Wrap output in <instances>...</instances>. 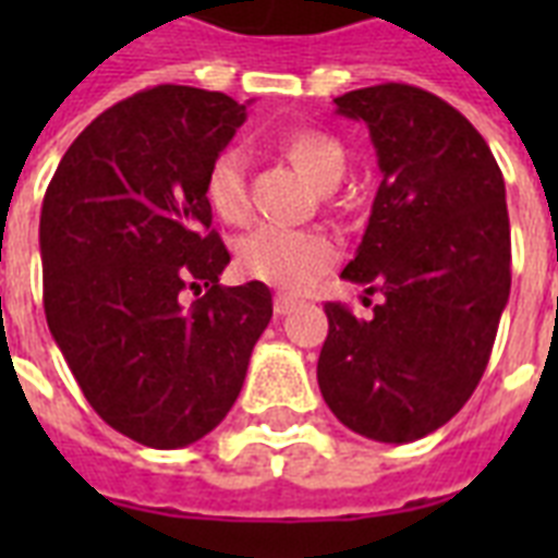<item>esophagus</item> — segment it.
I'll list each match as a JSON object with an SVG mask.
<instances>
[{
    "label": "esophagus",
    "mask_w": 558,
    "mask_h": 558,
    "mask_svg": "<svg viewBox=\"0 0 558 558\" xmlns=\"http://www.w3.org/2000/svg\"><path fill=\"white\" fill-rule=\"evenodd\" d=\"M298 306L295 298H289V295H275V313L278 315H289L292 310Z\"/></svg>",
    "instance_id": "1"
}]
</instances>
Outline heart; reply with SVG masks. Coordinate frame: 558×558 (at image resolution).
I'll list each match as a JSON object with an SVG mask.
<instances>
[{"label": "heart", "mask_w": 558, "mask_h": 558, "mask_svg": "<svg viewBox=\"0 0 558 558\" xmlns=\"http://www.w3.org/2000/svg\"><path fill=\"white\" fill-rule=\"evenodd\" d=\"M278 150L315 191H332L348 173V153L339 138L315 126L287 133L278 142ZM205 199L219 219L243 222L248 214V177L243 153L226 147L210 159L205 170ZM336 257V243L318 231L260 228L236 245L240 275L280 292H301L310 287L318 275L330 269Z\"/></svg>", "instance_id": "1"}]
</instances>
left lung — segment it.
<instances>
[{
    "label": "left lung",
    "mask_w": 558,
    "mask_h": 558,
    "mask_svg": "<svg viewBox=\"0 0 558 558\" xmlns=\"http://www.w3.org/2000/svg\"><path fill=\"white\" fill-rule=\"evenodd\" d=\"M336 112L365 121L381 170L341 278L381 301L371 318L324 304L318 388L350 432L411 442L449 423L486 371L510 298L507 191L484 135L432 92L379 83Z\"/></svg>",
    "instance_id": "1"
}]
</instances>
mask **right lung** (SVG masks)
Segmentation results:
<instances>
[{"label":"right lung","instance_id":"right-lung-1","mask_svg":"<svg viewBox=\"0 0 558 558\" xmlns=\"http://www.w3.org/2000/svg\"><path fill=\"white\" fill-rule=\"evenodd\" d=\"M243 121L222 92H138L74 138L43 199L48 330L100 420L150 449L226 420L271 318L266 283H219L231 254L205 199V170Z\"/></svg>","mask_w":558,"mask_h":558}]
</instances>
